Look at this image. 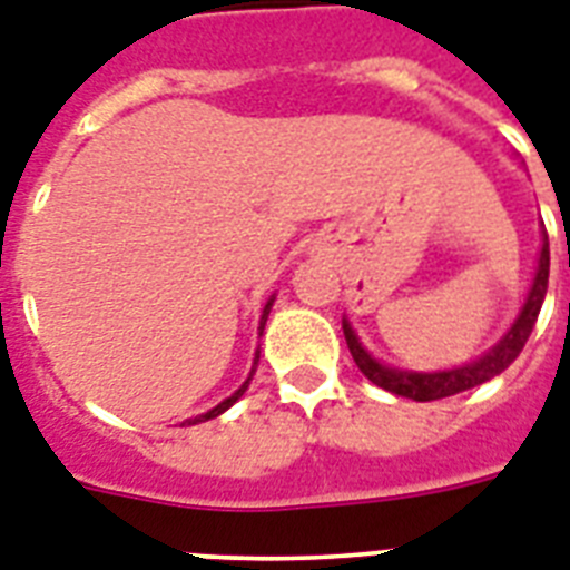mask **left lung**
<instances>
[{
    "label": "left lung",
    "instance_id": "obj_1",
    "mask_svg": "<svg viewBox=\"0 0 570 570\" xmlns=\"http://www.w3.org/2000/svg\"><path fill=\"white\" fill-rule=\"evenodd\" d=\"M548 272H550V248L548 237H544V245H541V257H539V269H535L533 289L527 295V304L521 309V316L512 325V331L503 336L498 345H494L485 357H480L478 363L462 365V368H451V372H436V374H415V372H397V368H390V365H381L377 360H372V354L360 345V340L354 336L348 322H342V331H345V342H348V351L354 363H357L360 372L381 390L392 392V395L401 397H413V401H439V397H451L456 392L474 390L480 383L492 381L494 374H501L503 368H510L515 363V357L524 351L530 333H533L535 318H539L541 301H544V293H548Z\"/></svg>",
    "mask_w": 570,
    "mask_h": 570
}]
</instances>
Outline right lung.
<instances>
[{
	"label": "right lung",
	"instance_id": "1",
	"mask_svg": "<svg viewBox=\"0 0 570 570\" xmlns=\"http://www.w3.org/2000/svg\"><path fill=\"white\" fill-rule=\"evenodd\" d=\"M269 309H272V301H269V304H266V309H263V318H261V333H263V325H266V318H269ZM257 357H261V354H257ZM257 357H254V365H257ZM248 383H252V377H248V381H245L243 386H239V390L234 392V395H230V397H225V401H222L219 406H213L210 413H205V415H198V419H193V424H196V421L216 419V415H219V413H225V410H228V406H234V404H237L239 397H243V392L248 390Z\"/></svg>",
	"mask_w": 570,
	"mask_h": 570
}]
</instances>
